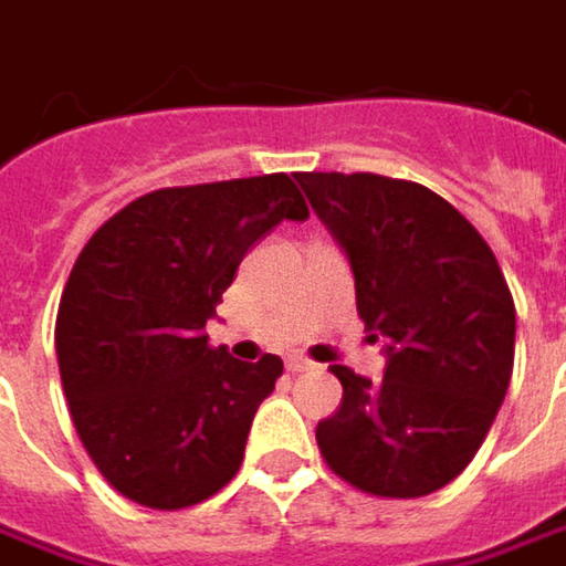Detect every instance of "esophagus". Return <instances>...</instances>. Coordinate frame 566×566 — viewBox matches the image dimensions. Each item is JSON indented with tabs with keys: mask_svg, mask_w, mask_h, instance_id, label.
Returning <instances> with one entry per match:
<instances>
[{
	"mask_svg": "<svg viewBox=\"0 0 566 566\" xmlns=\"http://www.w3.org/2000/svg\"><path fill=\"white\" fill-rule=\"evenodd\" d=\"M317 365L312 359H302V356H293V359H286V371L290 375H302V371H315Z\"/></svg>",
	"mask_w": 566,
	"mask_h": 566,
	"instance_id": "esophagus-1",
	"label": "esophagus"
}]
</instances>
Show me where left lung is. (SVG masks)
I'll use <instances>...</instances> for the list:
<instances>
[{
  "instance_id": "1",
  "label": "left lung",
  "mask_w": 566,
  "mask_h": 566,
  "mask_svg": "<svg viewBox=\"0 0 566 566\" xmlns=\"http://www.w3.org/2000/svg\"><path fill=\"white\" fill-rule=\"evenodd\" d=\"M346 249L361 324L387 339L384 378L331 365L339 409L324 463L375 497H422L472 463L513 375L516 308L501 264L457 207L378 172H298Z\"/></svg>"
}]
</instances>
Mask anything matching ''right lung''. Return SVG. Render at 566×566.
I'll list each match as a JSON object with an SVG mask.
<instances>
[{"mask_svg":"<svg viewBox=\"0 0 566 566\" xmlns=\"http://www.w3.org/2000/svg\"><path fill=\"white\" fill-rule=\"evenodd\" d=\"M308 205L286 172L157 188L77 254L55 315V356L77 438L122 497L182 511L242 467L280 356L235 361L207 343L235 268Z\"/></svg>","mask_w":566,"mask_h":566,"instance_id":"obj_1","label":"right lung"}]
</instances>
